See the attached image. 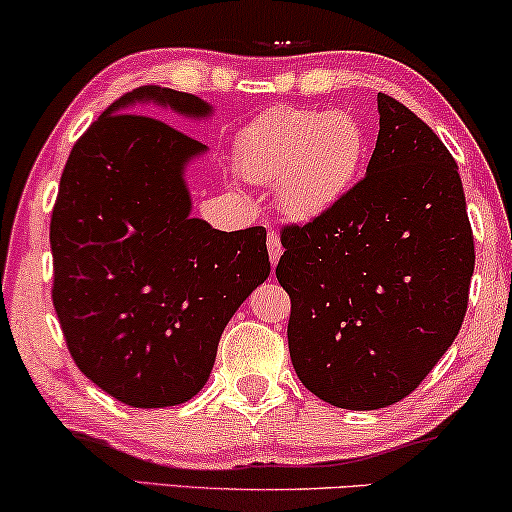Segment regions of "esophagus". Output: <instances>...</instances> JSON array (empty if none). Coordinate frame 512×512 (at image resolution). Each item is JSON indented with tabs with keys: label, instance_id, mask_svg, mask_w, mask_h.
Listing matches in <instances>:
<instances>
[{
	"label": "esophagus",
	"instance_id": "1",
	"mask_svg": "<svg viewBox=\"0 0 512 512\" xmlns=\"http://www.w3.org/2000/svg\"><path fill=\"white\" fill-rule=\"evenodd\" d=\"M282 240H279L277 233H270L268 235V254H270V263L277 265L279 263V256H282Z\"/></svg>",
	"mask_w": 512,
	"mask_h": 512
}]
</instances>
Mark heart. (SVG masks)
Listing matches in <instances>:
<instances>
[{
  "mask_svg": "<svg viewBox=\"0 0 512 512\" xmlns=\"http://www.w3.org/2000/svg\"><path fill=\"white\" fill-rule=\"evenodd\" d=\"M368 135L347 109L265 111L235 139V167L251 184H275L293 221H314L345 200L361 177Z\"/></svg>",
  "mask_w": 512,
  "mask_h": 512,
  "instance_id": "obj_1",
  "label": "heart"
}]
</instances>
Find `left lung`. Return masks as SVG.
Listing matches in <instances>:
<instances>
[{
	"mask_svg": "<svg viewBox=\"0 0 512 512\" xmlns=\"http://www.w3.org/2000/svg\"><path fill=\"white\" fill-rule=\"evenodd\" d=\"M366 177L331 212L282 230L298 380L345 410L412 394L459 335L475 249L457 163L436 132L377 95Z\"/></svg>",
	"mask_w": 512,
	"mask_h": 512,
	"instance_id": "8db88e82",
	"label": "left lung"
}]
</instances>
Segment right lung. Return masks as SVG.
<instances>
[{"label":"right lung","instance_id":"right-lung-1","mask_svg":"<svg viewBox=\"0 0 512 512\" xmlns=\"http://www.w3.org/2000/svg\"><path fill=\"white\" fill-rule=\"evenodd\" d=\"M214 107L142 86L74 144L51 219L53 305L81 373L132 408H170L205 387L221 333L270 275L265 228L195 219L186 167L207 146L153 116Z\"/></svg>","mask_w":512,"mask_h":512}]
</instances>
